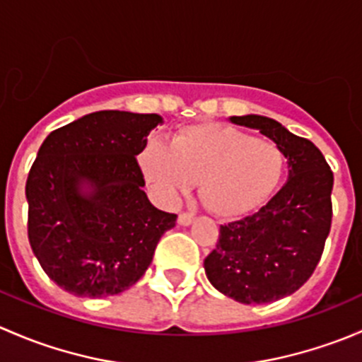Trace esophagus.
<instances>
[{
  "label": "esophagus",
  "mask_w": 362,
  "mask_h": 362,
  "mask_svg": "<svg viewBox=\"0 0 362 362\" xmlns=\"http://www.w3.org/2000/svg\"><path fill=\"white\" fill-rule=\"evenodd\" d=\"M192 221H194V214H189V211H184V214L178 215V224L189 226V224H192Z\"/></svg>",
  "instance_id": "1"
}]
</instances>
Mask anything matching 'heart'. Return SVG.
<instances>
[{
    "instance_id": "heart-1",
    "label": "heart",
    "mask_w": 362,
    "mask_h": 362,
    "mask_svg": "<svg viewBox=\"0 0 362 362\" xmlns=\"http://www.w3.org/2000/svg\"><path fill=\"white\" fill-rule=\"evenodd\" d=\"M140 166L164 202H177L199 180L204 206L217 217L235 218L268 202L284 177L286 156L273 141L204 122L182 127L170 145L148 140Z\"/></svg>"
}]
</instances>
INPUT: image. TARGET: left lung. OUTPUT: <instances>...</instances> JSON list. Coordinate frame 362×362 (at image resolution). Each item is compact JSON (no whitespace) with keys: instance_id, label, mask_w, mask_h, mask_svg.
Here are the masks:
<instances>
[{"instance_id":"obj_1","label":"left lung","mask_w":362,"mask_h":362,"mask_svg":"<svg viewBox=\"0 0 362 362\" xmlns=\"http://www.w3.org/2000/svg\"><path fill=\"white\" fill-rule=\"evenodd\" d=\"M229 120L275 141L289 178L261 210L221 226L204 272L215 289L235 301L272 303L296 293L319 264L333 218V171L312 141L269 117Z\"/></svg>"}]
</instances>
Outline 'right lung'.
I'll use <instances>...</instances> for the list:
<instances>
[{
	"label": "right lung",
	"mask_w": 362,
	"mask_h": 362,
	"mask_svg": "<svg viewBox=\"0 0 362 362\" xmlns=\"http://www.w3.org/2000/svg\"><path fill=\"white\" fill-rule=\"evenodd\" d=\"M163 117L101 110L52 131L25 182L28 238L43 272L80 298H107L144 276L177 215L141 187L136 156Z\"/></svg>",
	"instance_id": "1"
}]
</instances>
